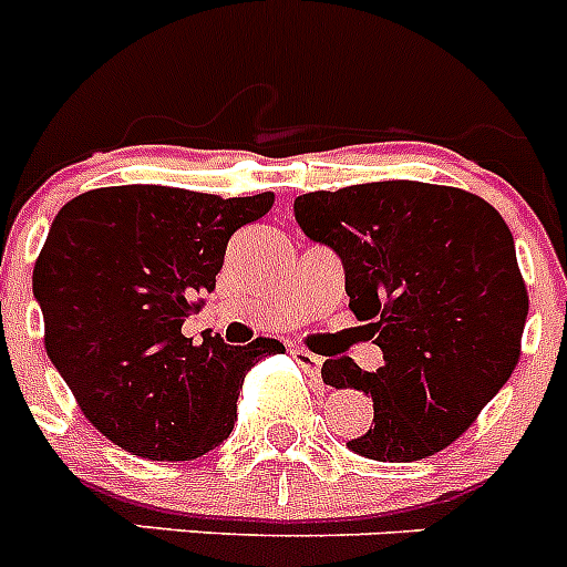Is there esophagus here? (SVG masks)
Segmentation results:
<instances>
[{
  "label": "esophagus",
  "mask_w": 567,
  "mask_h": 567,
  "mask_svg": "<svg viewBox=\"0 0 567 567\" xmlns=\"http://www.w3.org/2000/svg\"><path fill=\"white\" fill-rule=\"evenodd\" d=\"M292 358L298 360L300 369H303V372H309V374H318L320 365H323V358L312 354L309 349H300V346H295V349H292Z\"/></svg>",
  "instance_id": "esophagus-1"
}]
</instances>
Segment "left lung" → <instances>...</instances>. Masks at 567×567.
Masks as SVG:
<instances>
[{"mask_svg":"<svg viewBox=\"0 0 567 567\" xmlns=\"http://www.w3.org/2000/svg\"><path fill=\"white\" fill-rule=\"evenodd\" d=\"M312 240L340 255L346 295L383 365L327 360L334 389L372 394L374 420L349 449L414 463L452 445L517 369L528 289L514 235L480 195L420 182L354 184L295 198Z\"/></svg>","mask_w":567,"mask_h":567,"instance_id":"left-lung-1","label":"left lung"}]
</instances>
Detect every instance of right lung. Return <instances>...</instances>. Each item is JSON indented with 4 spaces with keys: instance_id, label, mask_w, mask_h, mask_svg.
<instances>
[{
    "instance_id": "right-lung-1",
    "label": "right lung",
    "mask_w": 567,
    "mask_h": 567,
    "mask_svg": "<svg viewBox=\"0 0 567 567\" xmlns=\"http://www.w3.org/2000/svg\"><path fill=\"white\" fill-rule=\"evenodd\" d=\"M247 198L127 184L76 195L33 267L44 349L84 417L144 460H195L229 437L247 372L284 352L272 338H184L240 227L272 209Z\"/></svg>"
}]
</instances>
